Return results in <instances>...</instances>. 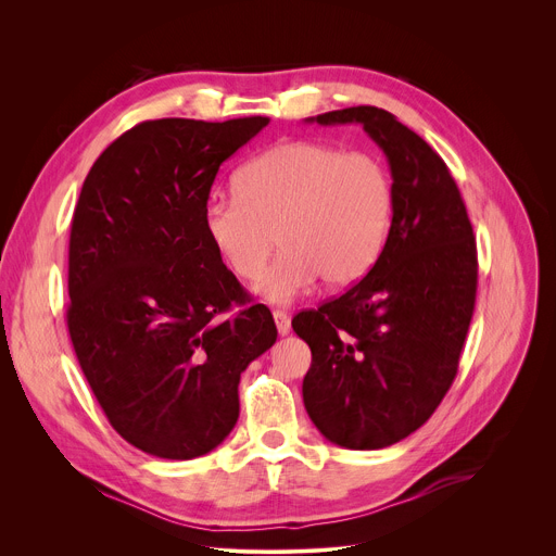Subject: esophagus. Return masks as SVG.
<instances>
[{
	"label": "esophagus",
	"instance_id": "34e87169",
	"mask_svg": "<svg viewBox=\"0 0 556 556\" xmlns=\"http://www.w3.org/2000/svg\"><path fill=\"white\" fill-rule=\"evenodd\" d=\"M273 316H275V324H277V332H279L281 337L290 334V330H292V326H290V316H288L283 309H275V312H273Z\"/></svg>",
	"mask_w": 556,
	"mask_h": 556
}]
</instances>
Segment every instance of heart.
Returning a JSON list of instances; mask_svg holds the SVG:
<instances>
[{
  "instance_id": "b5f03b06",
  "label": "heart",
  "mask_w": 556,
  "mask_h": 556,
  "mask_svg": "<svg viewBox=\"0 0 556 556\" xmlns=\"http://www.w3.org/2000/svg\"><path fill=\"white\" fill-rule=\"evenodd\" d=\"M391 208V180L376 155L288 140L240 169L237 193H213L202 222L213 249L247 281L264 273L277 235L283 251L257 294L290 305L321 277L330 288L365 277L384 249Z\"/></svg>"
}]
</instances>
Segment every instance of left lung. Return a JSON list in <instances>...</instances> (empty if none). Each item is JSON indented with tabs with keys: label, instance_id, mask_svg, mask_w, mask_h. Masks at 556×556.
Instances as JSON below:
<instances>
[{
	"label": "left lung",
	"instance_id": "obj_1",
	"mask_svg": "<svg viewBox=\"0 0 556 556\" xmlns=\"http://www.w3.org/2000/svg\"><path fill=\"white\" fill-rule=\"evenodd\" d=\"M305 121L363 125L393 180L374 268L292 319L312 352L303 405L314 427L345 448H384L431 418L457 374L478 290L472 226L442 157L393 114L358 105Z\"/></svg>",
	"mask_w": 556,
	"mask_h": 556
}]
</instances>
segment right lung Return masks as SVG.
<instances>
[{
    "instance_id": "right-lung-1",
    "label": "right lung",
    "mask_w": 556,
    "mask_h": 556,
    "mask_svg": "<svg viewBox=\"0 0 556 556\" xmlns=\"http://www.w3.org/2000/svg\"><path fill=\"white\" fill-rule=\"evenodd\" d=\"M264 116L144 121L116 138L78 195L67 262V330L110 425L136 448L193 459L240 418L242 371L277 341L204 232L219 165Z\"/></svg>"
}]
</instances>
